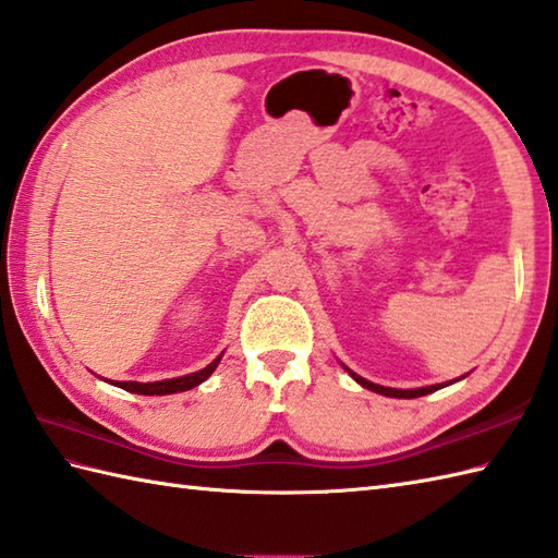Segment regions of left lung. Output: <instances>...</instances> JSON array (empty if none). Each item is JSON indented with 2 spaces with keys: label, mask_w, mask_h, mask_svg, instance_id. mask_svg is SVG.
<instances>
[{
  "label": "left lung",
  "mask_w": 558,
  "mask_h": 558,
  "mask_svg": "<svg viewBox=\"0 0 558 558\" xmlns=\"http://www.w3.org/2000/svg\"><path fill=\"white\" fill-rule=\"evenodd\" d=\"M343 369L345 373H349L357 384H361V387H365V389H369V391H375V393H381V396H391V399H417V396H425V393H432V391H437V389H441V387H449V381L447 384H432V387H420V389H391V387H381V384H375V381H367L365 377H361V375H355L353 369H349L343 365ZM465 377V375H463ZM461 377V379H463ZM458 381V379H456Z\"/></svg>",
  "instance_id": "8db88e82"
}]
</instances>
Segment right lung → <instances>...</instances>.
I'll list each match as a JSON object with an SVG mask.
<instances>
[{"mask_svg": "<svg viewBox=\"0 0 558 558\" xmlns=\"http://www.w3.org/2000/svg\"><path fill=\"white\" fill-rule=\"evenodd\" d=\"M219 353L213 363H209L207 367L197 369V373H191V375H183V377H171V379H159V381H111L114 387L119 389H126L131 393H143V396H167V393H179V391H189L193 387H197V384H203L209 375L215 373L219 361H221Z\"/></svg>", "mask_w": 558, "mask_h": 558, "instance_id": "1", "label": "right lung"}]
</instances>
